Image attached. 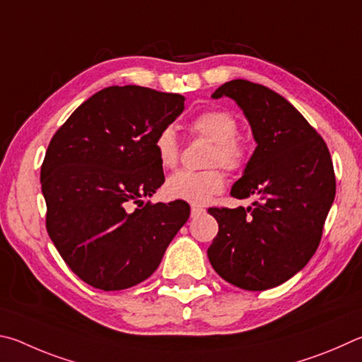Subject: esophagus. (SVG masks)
<instances>
[{
    "instance_id": "34e87169",
    "label": "esophagus",
    "mask_w": 362,
    "mask_h": 362,
    "mask_svg": "<svg viewBox=\"0 0 362 362\" xmlns=\"http://www.w3.org/2000/svg\"><path fill=\"white\" fill-rule=\"evenodd\" d=\"M204 213H205V208L197 206V205H192V206H191L192 218H197V216H200V214H204Z\"/></svg>"
}]
</instances>
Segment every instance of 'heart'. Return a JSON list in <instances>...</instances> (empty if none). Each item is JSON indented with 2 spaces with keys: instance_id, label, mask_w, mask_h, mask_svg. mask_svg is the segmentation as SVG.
<instances>
[{
  "instance_id": "b5f03b06",
  "label": "heart",
  "mask_w": 362,
  "mask_h": 362,
  "mask_svg": "<svg viewBox=\"0 0 362 362\" xmlns=\"http://www.w3.org/2000/svg\"><path fill=\"white\" fill-rule=\"evenodd\" d=\"M191 130L214 143L210 163L223 165L227 170H238L246 160V146L237 136L238 124L230 112L210 110L199 114L191 122ZM158 162L165 168H173L180 157V146L175 130L163 129L154 141ZM226 186V176L219 168L205 171L181 170L165 182V192L170 199L185 200L192 205H205L214 194Z\"/></svg>"
}]
</instances>
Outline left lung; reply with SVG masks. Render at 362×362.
Returning a JSON list of instances; mask_svg holds the SVG:
<instances>
[{
  "label": "left lung",
  "instance_id": "8db88e82",
  "mask_svg": "<svg viewBox=\"0 0 362 362\" xmlns=\"http://www.w3.org/2000/svg\"><path fill=\"white\" fill-rule=\"evenodd\" d=\"M211 97L235 101L257 146L230 191L255 202L208 210L219 224L208 259L233 286L275 288L305 267L318 248L335 197L331 154L305 117L267 87L235 79Z\"/></svg>",
  "mask_w": 362,
  "mask_h": 362
}]
</instances>
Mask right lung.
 Returning a JSON list of instances; mask_svg holds the SVG:
<instances>
[{"label": "right lung", "instance_id": "right-lung-1", "mask_svg": "<svg viewBox=\"0 0 362 362\" xmlns=\"http://www.w3.org/2000/svg\"><path fill=\"white\" fill-rule=\"evenodd\" d=\"M185 97L139 86L92 95L63 124L44 157L46 227L63 261L103 291L135 286L154 274L191 208L146 204L165 176L154 141L185 111Z\"/></svg>", "mask_w": 362, "mask_h": 362}]
</instances>
